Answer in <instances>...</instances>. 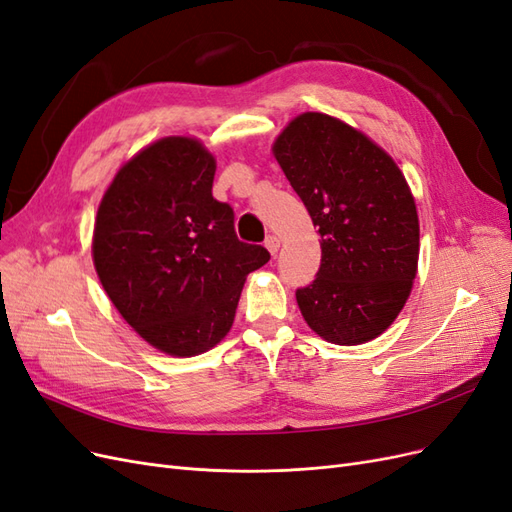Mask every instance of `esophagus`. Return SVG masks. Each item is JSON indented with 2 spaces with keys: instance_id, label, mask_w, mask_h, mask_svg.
I'll use <instances>...</instances> for the list:
<instances>
[{
  "instance_id": "34e87169",
  "label": "esophagus",
  "mask_w": 512,
  "mask_h": 512,
  "mask_svg": "<svg viewBox=\"0 0 512 512\" xmlns=\"http://www.w3.org/2000/svg\"><path fill=\"white\" fill-rule=\"evenodd\" d=\"M265 247L267 250L275 256L277 254V250H280V239H277L275 235H271V237H267V241H265Z\"/></svg>"
}]
</instances>
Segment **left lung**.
I'll return each mask as SVG.
<instances>
[{
    "label": "left lung",
    "mask_w": 512,
    "mask_h": 512,
    "mask_svg": "<svg viewBox=\"0 0 512 512\" xmlns=\"http://www.w3.org/2000/svg\"><path fill=\"white\" fill-rule=\"evenodd\" d=\"M273 156L318 226L320 269L297 290L305 322L337 346L371 342L404 309L418 271V213L395 160L350 123L301 113Z\"/></svg>",
    "instance_id": "8db88e82"
}]
</instances>
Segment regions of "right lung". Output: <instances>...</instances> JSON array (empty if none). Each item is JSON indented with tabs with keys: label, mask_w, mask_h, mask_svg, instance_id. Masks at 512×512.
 <instances>
[{
	"label": "right lung",
	"mask_w": 512,
	"mask_h": 512,
	"mask_svg": "<svg viewBox=\"0 0 512 512\" xmlns=\"http://www.w3.org/2000/svg\"><path fill=\"white\" fill-rule=\"evenodd\" d=\"M215 156L194 136H164L115 173L98 205L91 256L121 318L149 346L196 356L228 335L247 275L269 262L235 235L213 198Z\"/></svg>",
	"instance_id": "1"
}]
</instances>
